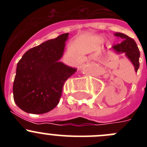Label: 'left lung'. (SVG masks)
Segmentation results:
<instances>
[{
    "label": "left lung",
    "mask_w": 147,
    "mask_h": 147,
    "mask_svg": "<svg viewBox=\"0 0 147 147\" xmlns=\"http://www.w3.org/2000/svg\"><path fill=\"white\" fill-rule=\"evenodd\" d=\"M115 35L121 40V42L113 45L112 48L117 53H125L127 57L134 65L135 71L137 72L139 67V60L140 57V53L136 42L134 39L121 32H117Z\"/></svg>",
    "instance_id": "1"
}]
</instances>
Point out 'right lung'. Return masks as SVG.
Listing matches in <instances>:
<instances>
[{
	"label": "right lung",
	"instance_id": "1",
	"mask_svg": "<svg viewBox=\"0 0 147 147\" xmlns=\"http://www.w3.org/2000/svg\"><path fill=\"white\" fill-rule=\"evenodd\" d=\"M69 33L30 49L19 60L13 82V98L26 112L44 114L60 102L65 81L77 71L58 60Z\"/></svg>",
	"mask_w": 147,
	"mask_h": 147
}]
</instances>
